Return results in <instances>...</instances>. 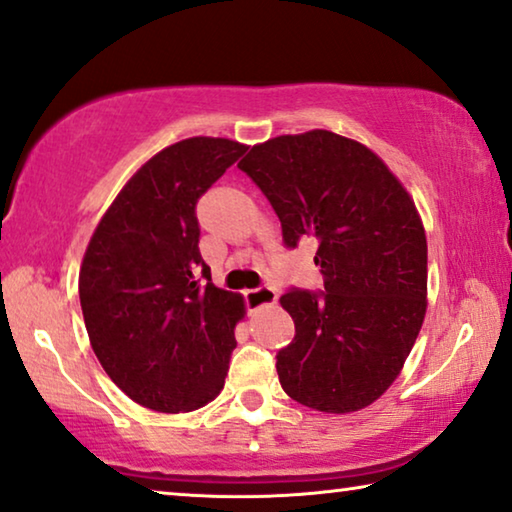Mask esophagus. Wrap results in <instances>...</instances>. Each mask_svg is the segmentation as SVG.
<instances>
[{"instance_id":"obj_1","label":"esophagus","mask_w":512,"mask_h":512,"mask_svg":"<svg viewBox=\"0 0 512 512\" xmlns=\"http://www.w3.org/2000/svg\"><path fill=\"white\" fill-rule=\"evenodd\" d=\"M246 305L248 310H257V308H264V305H273L278 299V292L269 285L264 287H257V289H248L246 294Z\"/></svg>"}]
</instances>
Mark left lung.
<instances>
[{
    "label": "left lung",
    "mask_w": 512,
    "mask_h": 512,
    "mask_svg": "<svg viewBox=\"0 0 512 512\" xmlns=\"http://www.w3.org/2000/svg\"><path fill=\"white\" fill-rule=\"evenodd\" d=\"M239 170L280 218L282 241L317 239L324 292L289 289L280 305L296 335L278 352L282 391L326 414L386 393L427 308V241L416 204L384 160L331 131L255 144Z\"/></svg>",
    "instance_id": "left-lung-1"
}]
</instances>
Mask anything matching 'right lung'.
I'll list each match as a JSON object with an SVG mask.
<instances>
[{"label":"right lung","instance_id":"right-lung-1","mask_svg":"<svg viewBox=\"0 0 512 512\" xmlns=\"http://www.w3.org/2000/svg\"><path fill=\"white\" fill-rule=\"evenodd\" d=\"M246 144L188 137L137 170L91 234L80 305L94 354L142 407L179 414L218 398L243 296L211 282L197 200Z\"/></svg>","mask_w":512,"mask_h":512}]
</instances>
